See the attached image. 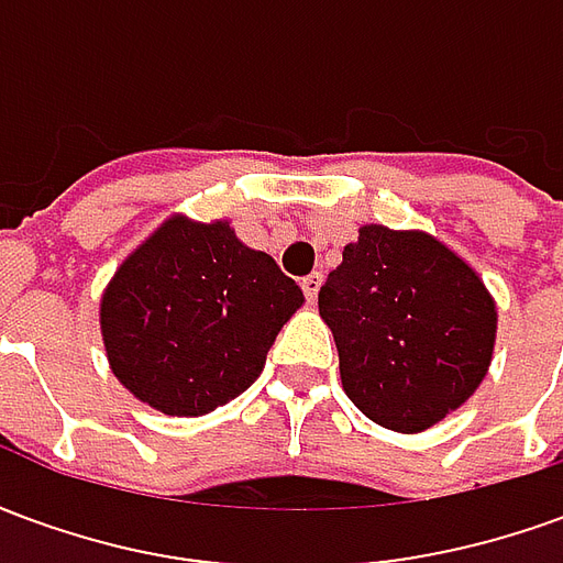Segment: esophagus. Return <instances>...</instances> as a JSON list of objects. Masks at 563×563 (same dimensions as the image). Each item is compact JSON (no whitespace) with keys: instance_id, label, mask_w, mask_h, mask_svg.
<instances>
[{"instance_id":"34e87169","label":"esophagus","mask_w":563,"mask_h":563,"mask_svg":"<svg viewBox=\"0 0 563 563\" xmlns=\"http://www.w3.org/2000/svg\"><path fill=\"white\" fill-rule=\"evenodd\" d=\"M319 286H322V274L319 271H313V274H307L305 280H301V289H305V298L313 305L319 295Z\"/></svg>"}]
</instances>
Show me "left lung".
Here are the masks:
<instances>
[{
  "label": "left lung",
  "mask_w": 563,
  "mask_h": 563,
  "mask_svg": "<svg viewBox=\"0 0 563 563\" xmlns=\"http://www.w3.org/2000/svg\"><path fill=\"white\" fill-rule=\"evenodd\" d=\"M346 398L416 434L459 410L495 353L497 310L479 274L424 232L362 225L319 289Z\"/></svg>",
  "instance_id": "obj_1"
}]
</instances>
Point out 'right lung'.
Returning a JSON list of instances; mask_svg holds the SVG:
<instances>
[{
    "label": "right lung",
    "instance_id": "right-lung-1",
    "mask_svg": "<svg viewBox=\"0 0 563 563\" xmlns=\"http://www.w3.org/2000/svg\"><path fill=\"white\" fill-rule=\"evenodd\" d=\"M305 295L229 222L172 217L102 295L114 377L165 416H205L253 386Z\"/></svg>",
    "mask_w": 563,
    "mask_h": 563
}]
</instances>
